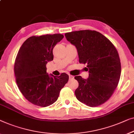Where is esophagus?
Segmentation results:
<instances>
[{
    "label": "esophagus",
    "mask_w": 134,
    "mask_h": 134,
    "mask_svg": "<svg viewBox=\"0 0 134 134\" xmlns=\"http://www.w3.org/2000/svg\"><path fill=\"white\" fill-rule=\"evenodd\" d=\"M74 78V77L73 75H69V80H73Z\"/></svg>",
    "instance_id": "obj_1"
}]
</instances>
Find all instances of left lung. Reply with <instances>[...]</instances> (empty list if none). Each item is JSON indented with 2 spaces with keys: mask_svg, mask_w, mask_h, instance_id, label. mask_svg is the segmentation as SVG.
<instances>
[{
  "mask_svg": "<svg viewBox=\"0 0 134 134\" xmlns=\"http://www.w3.org/2000/svg\"><path fill=\"white\" fill-rule=\"evenodd\" d=\"M68 41L74 45L79 62L86 64L89 77L74 78L79 82L75 91L77 100L90 107L104 103L117 88L121 75L119 53L105 36L96 31L81 30L65 34Z\"/></svg>",
  "mask_w": 134,
  "mask_h": 134,
  "instance_id": "obj_1",
  "label": "left lung"
}]
</instances>
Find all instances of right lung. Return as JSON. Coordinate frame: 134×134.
Segmentation results:
<instances>
[{"label":"right lung","instance_id":"right-lung-1","mask_svg":"<svg viewBox=\"0 0 134 134\" xmlns=\"http://www.w3.org/2000/svg\"><path fill=\"white\" fill-rule=\"evenodd\" d=\"M63 37L61 34L30 37L17 53L14 63L17 85L23 96L35 105L53 104L69 80L65 73L55 77L46 72V63L54 58L53 48Z\"/></svg>","mask_w":134,"mask_h":134}]
</instances>
